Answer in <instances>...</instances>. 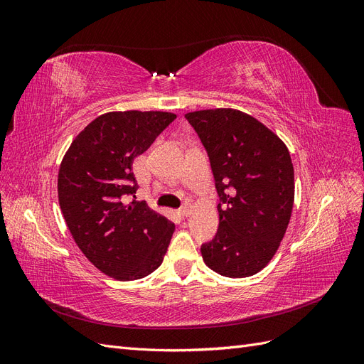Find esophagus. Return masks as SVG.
<instances>
[{"label": "esophagus", "mask_w": 364, "mask_h": 364, "mask_svg": "<svg viewBox=\"0 0 364 364\" xmlns=\"http://www.w3.org/2000/svg\"><path fill=\"white\" fill-rule=\"evenodd\" d=\"M179 214H181L182 217H188V215L191 214V208H190V205L186 203L185 206H182V208L179 209Z\"/></svg>", "instance_id": "esophagus-1"}]
</instances>
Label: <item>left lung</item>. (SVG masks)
<instances>
[{"label": "left lung", "mask_w": 364, "mask_h": 364, "mask_svg": "<svg viewBox=\"0 0 364 364\" xmlns=\"http://www.w3.org/2000/svg\"><path fill=\"white\" fill-rule=\"evenodd\" d=\"M205 146L220 197L217 234L200 252L228 278H247L267 266L287 230L294 170L284 141L237 109L185 114Z\"/></svg>", "instance_id": "obj_1"}]
</instances>
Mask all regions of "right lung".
I'll return each instance as SVG.
<instances>
[{
    "mask_svg": "<svg viewBox=\"0 0 364 364\" xmlns=\"http://www.w3.org/2000/svg\"><path fill=\"white\" fill-rule=\"evenodd\" d=\"M176 118L171 112H107L74 138L60 162L58 196L75 245L107 277L134 281L164 259L174 223L146 202H121L136 193L132 170Z\"/></svg>",
    "mask_w": 364,
    "mask_h": 364,
    "instance_id": "obj_1",
    "label": "right lung"
}]
</instances>
